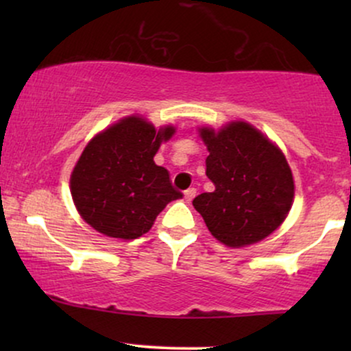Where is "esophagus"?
I'll return each instance as SVG.
<instances>
[{"label":"esophagus","mask_w":351,"mask_h":351,"mask_svg":"<svg viewBox=\"0 0 351 351\" xmlns=\"http://www.w3.org/2000/svg\"><path fill=\"white\" fill-rule=\"evenodd\" d=\"M196 196V189L195 188H188L186 191H184V199L186 201H191L193 198Z\"/></svg>","instance_id":"34e87169"}]
</instances>
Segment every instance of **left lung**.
<instances>
[{
	"instance_id": "left-lung-1",
	"label": "left lung",
	"mask_w": 351,
	"mask_h": 351,
	"mask_svg": "<svg viewBox=\"0 0 351 351\" xmlns=\"http://www.w3.org/2000/svg\"><path fill=\"white\" fill-rule=\"evenodd\" d=\"M208 147L206 176L215 191L193 206L219 243L229 247L259 243L284 223L293 201V176L284 153L251 123L221 130L199 128Z\"/></svg>"
}]
</instances>
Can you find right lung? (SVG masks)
Instances as JSON below:
<instances>
[{
	"instance_id": "right-lung-1",
	"label": "right lung",
	"mask_w": 351,
	"mask_h": 351,
	"mask_svg": "<svg viewBox=\"0 0 351 351\" xmlns=\"http://www.w3.org/2000/svg\"><path fill=\"white\" fill-rule=\"evenodd\" d=\"M175 127L155 130L142 117H125L87 143L71 175V195L79 215L95 231L117 239H136L181 193L170 173L153 162Z\"/></svg>"
}]
</instances>
